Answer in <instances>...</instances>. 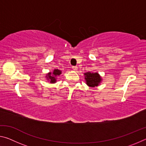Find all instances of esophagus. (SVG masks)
Returning a JSON list of instances; mask_svg holds the SVG:
<instances>
[{
	"instance_id": "esophagus-1",
	"label": "esophagus",
	"mask_w": 146,
	"mask_h": 146,
	"mask_svg": "<svg viewBox=\"0 0 146 146\" xmlns=\"http://www.w3.org/2000/svg\"><path fill=\"white\" fill-rule=\"evenodd\" d=\"M78 68L77 67H76V66H73V67H72V69H73V70H74V71H77V70H78V69H77Z\"/></svg>"
}]
</instances>
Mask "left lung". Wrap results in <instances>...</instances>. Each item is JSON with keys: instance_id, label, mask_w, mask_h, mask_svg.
I'll return each instance as SVG.
<instances>
[{"instance_id": "8db88e82", "label": "left lung", "mask_w": 146, "mask_h": 146, "mask_svg": "<svg viewBox=\"0 0 146 146\" xmlns=\"http://www.w3.org/2000/svg\"><path fill=\"white\" fill-rule=\"evenodd\" d=\"M84 78L86 84L91 88L97 87L102 81V77L97 72H86L84 73Z\"/></svg>"}]
</instances>
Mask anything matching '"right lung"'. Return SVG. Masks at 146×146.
I'll return each instance as SVG.
<instances>
[{
  "label": "right lung",
  "instance_id": "obj_1",
  "mask_svg": "<svg viewBox=\"0 0 146 146\" xmlns=\"http://www.w3.org/2000/svg\"><path fill=\"white\" fill-rule=\"evenodd\" d=\"M62 73V71L58 70H54L52 72H49L46 75V78L48 82H50L51 84H55L56 82V79H57L58 76L60 75Z\"/></svg>",
  "mask_w": 146,
  "mask_h": 146
}]
</instances>
